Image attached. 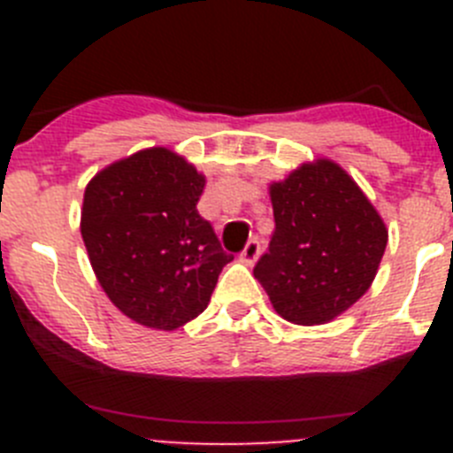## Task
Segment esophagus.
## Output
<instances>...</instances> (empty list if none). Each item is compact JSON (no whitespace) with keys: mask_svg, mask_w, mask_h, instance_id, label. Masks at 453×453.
Returning <instances> with one entry per match:
<instances>
[{"mask_svg":"<svg viewBox=\"0 0 453 453\" xmlns=\"http://www.w3.org/2000/svg\"><path fill=\"white\" fill-rule=\"evenodd\" d=\"M261 240L258 238H251L250 242L245 245V250L240 251V261L247 263V265H251V263H256V258L261 256Z\"/></svg>","mask_w":453,"mask_h":453,"instance_id":"1","label":"esophagus"}]
</instances>
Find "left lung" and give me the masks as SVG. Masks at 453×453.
<instances>
[{
  "label": "left lung",
  "instance_id": "left-lung-1",
  "mask_svg": "<svg viewBox=\"0 0 453 453\" xmlns=\"http://www.w3.org/2000/svg\"><path fill=\"white\" fill-rule=\"evenodd\" d=\"M274 234L254 276L272 306L295 324H324L374 281L388 245L383 219L331 161L302 165L270 188Z\"/></svg>",
  "mask_w": 453,
  "mask_h": 453
}]
</instances>
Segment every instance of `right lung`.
<instances>
[{"label": "right lung", "instance_id": "1", "mask_svg": "<svg viewBox=\"0 0 453 453\" xmlns=\"http://www.w3.org/2000/svg\"><path fill=\"white\" fill-rule=\"evenodd\" d=\"M203 177L154 147L113 163L83 195L81 235L111 302L134 322L172 331L203 313L234 256L197 211Z\"/></svg>", "mask_w": 453, "mask_h": 453}]
</instances>
